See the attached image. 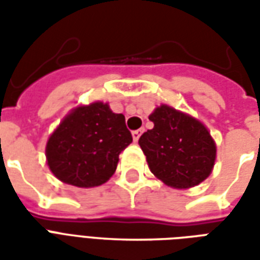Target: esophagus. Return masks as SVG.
Masks as SVG:
<instances>
[{
	"instance_id": "obj_1",
	"label": "esophagus",
	"mask_w": 260,
	"mask_h": 260,
	"mask_svg": "<svg viewBox=\"0 0 260 260\" xmlns=\"http://www.w3.org/2000/svg\"><path fill=\"white\" fill-rule=\"evenodd\" d=\"M142 132H143V129H138V131H134V132H132V138H134V142H138V139L141 138Z\"/></svg>"
}]
</instances>
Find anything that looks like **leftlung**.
I'll use <instances>...</instances> for the list:
<instances>
[{
	"instance_id": "8db88e82",
	"label": "left lung",
	"mask_w": 260,
	"mask_h": 260,
	"mask_svg": "<svg viewBox=\"0 0 260 260\" xmlns=\"http://www.w3.org/2000/svg\"><path fill=\"white\" fill-rule=\"evenodd\" d=\"M149 119L154 126L139 138V146L156 178L186 189L212 174L217 149L203 122L167 104L154 108Z\"/></svg>"
}]
</instances>
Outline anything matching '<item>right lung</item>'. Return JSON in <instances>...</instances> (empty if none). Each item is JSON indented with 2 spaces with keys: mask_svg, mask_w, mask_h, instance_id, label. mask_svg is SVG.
Listing matches in <instances>:
<instances>
[{
  "mask_svg": "<svg viewBox=\"0 0 260 260\" xmlns=\"http://www.w3.org/2000/svg\"><path fill=\"white\" fill-rule=\"evenodd\" d=\"M132 142L122 114L108 103L78 106L50 135L46 158L59 181L79 188L107 182L117 170L119 153Z\"/></svg>",
  "mask_w": 260,
  "mask_h": 260,
  "instance_id": "obj_1",
  "label": "right lung"
}]
</instances>
